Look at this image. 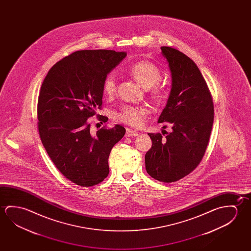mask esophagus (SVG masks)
I'll return each instance as SVG.
<instances>
[{
  "mask_svg": "<svg viewBox=\"0 0 251 251\" xmlns=\"http://www.w3.org/2000/svg\"><path fill=\"white\" fill-rule=\"evenodd\" d=\"M137 135H138V132L130 129V128H127L125 136H127V137H133V136H136Z\"/></svg>",
  "mask_w": 251,
  "mask_h": 251,
  "instance_id": "1",
  "label": "esophagus"
}]
</instances>
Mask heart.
Listing matches in <instances>:
<instances>
[{
  "label": "heart",
  "instance_id": "1",
  "mask_svg": "<svg viewBox=\"0 0 251 251\" xmlns=\"http://www.w3.org/2000/svg\"><path fill=\"white\" fill-rule=\"evenodd\" d=\"M127 73L140 85L148 88L153 99L161 100L165 98V86L160 80L161 71L154 63L148 60L136 62L127 68ZM116 85L114 74H107L103 80V94L107 97H111L116 92ZM149 113L150 110L145 106H124L115 113V119L138 127L144 125Z\"/></svg>",
  "mask_w": 251,
  "mask_h": 251
}]
</instances>
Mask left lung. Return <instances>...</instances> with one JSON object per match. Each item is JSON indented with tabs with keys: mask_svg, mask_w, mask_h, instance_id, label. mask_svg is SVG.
Masks as SVG:
<instances>
[{
	"mask_svg": "<svg viewBox=\"0 0 251 251\" xmlns=\"http://www.w3.org/2000/svg\"><path fill=\"white\" fill-rule=\"evenodd\" d=\"M172 73V89L158 123L172 124L165 139L149 133L151 148L145 155L151 177L164 183L179 180L200 165L214 124V102L196 64L177 50L162 46Z\"/></svg>",
	"mask_w": 251,
	"mask_h": 251,
	"instance_id": "left-lung-1",
	"label": "left lung"
}]
</instances>
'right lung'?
Instances as JSON below:
<instances>
[{"label":"right lung","instance_id":"1","mask_svg":"<svg viewBox=\"0 0 251 251\" xmlns=\"http://www.w3.org/2000/svg\"><path fill=\"white\" fill-rule=\"evenodd\" d=\"M127 53L111 50H77L57 62L42 84L37 127L42 144L58 171L85 187L102 182L109 173L112 148L125 135L116 124L91 131L89 117L102 105V83ZM107 117L100 115V121Z\"/></svg>","mask_w":251,"mask_h":251}]
</instances>
